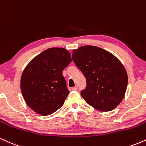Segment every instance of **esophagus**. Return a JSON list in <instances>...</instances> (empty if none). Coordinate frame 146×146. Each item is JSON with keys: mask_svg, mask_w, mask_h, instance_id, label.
Returning <instances> with one entry per match:
<instances>
[{"mask_svg": "<svg viewBox=\"0 0 146 146\" xmlns=\"http://www.w3.org/2000/svg\"><path fill=\"white\" fill-rule=\"evenodd\" d=\"M72 90H78V86H74L72 88Z\"/></svg>", "mask_w": 146, "mask_h": 146, "instance_id": "1", "label": "esophagus"}]
</instances>
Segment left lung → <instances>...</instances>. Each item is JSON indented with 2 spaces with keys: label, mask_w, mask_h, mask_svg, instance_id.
<instances>
[{
  "label": "left lung",
  "mask_w": 146,
  "mask_h": 146,
  "mask_svg": "<svg viewBox=\"0 0 146 146\" xmlns=\"http://www.w3.org/2000/svg\"><path fill=\"white\" fill-rule=\"evenodd\" d=\"M72 59L86 78L81 95L91 106L110 111L124 98L128 75L124 66L108 51L86 45L73 50Z\"/></svg>",
  "instance_id": "8db88e82"
}]
</instances>
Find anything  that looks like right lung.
I'll return each instance as SVG.
<instances>
[{"label":"right lung","mask_w":146,"mask_h":146,"mask_svg":"<svg viewBox=\"0 0 146 146\" xmlns=\"http://www.w3.org/2000/svg\"><path fill=\"white\" fill-rule=\"evenodd\" d=\"M71 60L65 48H49L28 64L22 74L21 88L33 111L46 116L62 106L69 93L62 71Z\"/></svg>","instance_id":"1"}]
</instances>
